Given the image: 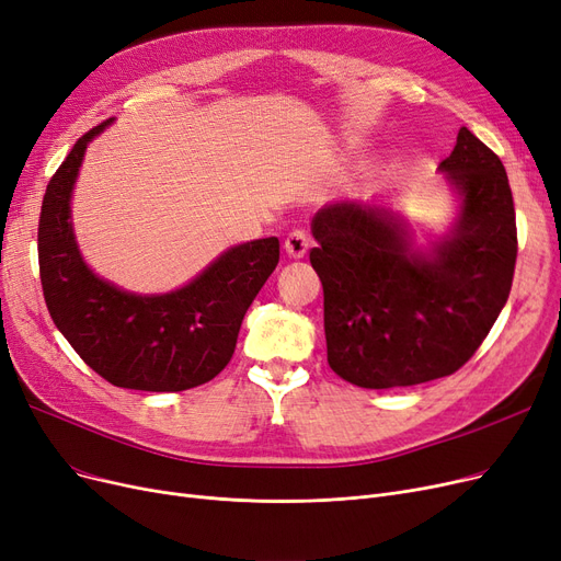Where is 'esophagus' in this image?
<instances>
[{
  "mask_svg": "<svg viewBox=\"0 0 561 561\" xmlns=\"http://www.w3.org/2000/svg\"><path fill=\"white\" fill-rule=\"evenodd\" d=\"M284 249H286V254L291 256V259H302L307 254V249H309L307 233L300 231V228H296V231H291V233L286 236Z\"/></svg>",
  "mask_w": 561,
  "mask_h": 561,
  "instance_id": "1",
  "label": "esophagus"
}]
</instances>
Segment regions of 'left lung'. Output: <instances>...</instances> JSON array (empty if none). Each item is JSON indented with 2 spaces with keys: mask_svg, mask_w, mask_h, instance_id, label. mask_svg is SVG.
Wrapping results in <instances>:
<instances>
[{
  "mask_svg": "<svg viewBox=\"0 0 561 561\" xmlns=\"http://www.w3.org/2000/svg\"><path fill=\"white\" fill-rule=\"evenodd\" d=\"M462 198L450 236L413 249L400 217L328 203L309 261L323 284L328 365L360 388H400L458 371L504 309L517 259L506 169L467 127L439 163Z\"/></svg>",
  "mask_w": 561,
  "mask_h": 561,
  "instance_id": "8db88e82",
  "label": "left lung"
}]
</instances>
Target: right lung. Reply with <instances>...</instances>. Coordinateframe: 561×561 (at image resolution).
Segmentation results:
<instances>
[{"instance_id": "add662e5", "label": "right lung", "mask_w": 561, "mask_h": 561, "mask_svg": "<svg viewBox=\"0 0 561 561\" xmlns=\"http://www.w3.org/2000/svg\"><path fill=\"white\" fill-rule=\"evenodd\" d=\"M80 136L48 182L38 217V273L61 335L117 388L178 392L215 379L231 360L242 319L279 263V240L231 247L178 291L136 296L82 261L71 226V190L88 142Z\"/></svg>"}]
</instances>
